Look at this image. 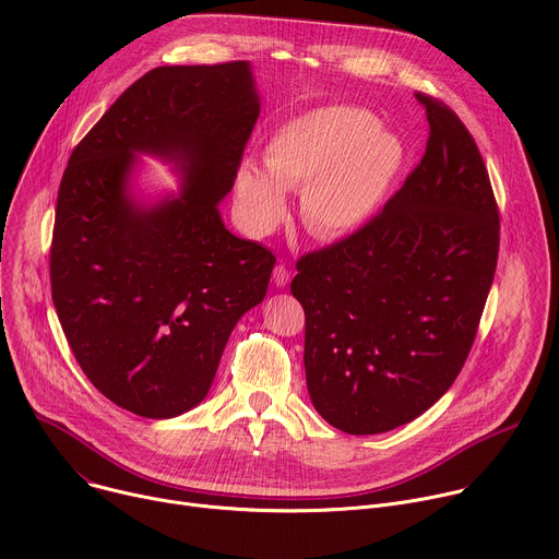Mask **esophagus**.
Segmentation results:
<instances>
[{"label":"esophagus","instance_id":"esophagus-1","mask_svg":"<svg viewBox=\"0 0 559 559\" xmlns=\"http://www.w3.org/2000/svg\"><path fill=\"white\" fill-rule=\"evenodd\" d=\"M272 278H274L276 287H285V285L292 281V272H289L283 263H278V265L274 267V272H272Z\"/></svg>","mask_w":559,"mask_h":559}]
</instances>
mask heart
<instances>
[{"label": "heart", "mask_w": 559, "mask_h": 559, "mask_svg": "<svg viewBox=\"0 0 559 559\" xmlns=\"http://www.w3.org/2000/svg\"><path fill=\"white\" fill-rule=\"evenodd\" d=\"M401 134L354 106H323L283 123L265 147V168L236 175V201L257 231L272 229L287 210L283 190L302 192L300 218L318 241H341L382 210L403 173Z\"/></svg>", "instance_id": "1"}]
</instances>
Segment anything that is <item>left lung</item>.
Wrapping results in <instances>:
<instances>
[{"mask_svg": "<svg viewBox=\"0 0 559 559\" xmlns=\"http://www.w3.org/2000/svg\"><path fill=\"white\" fill-rule=\"evenodd\" d=\"M420 164L360 231L309 252L289 289L305 309L309 397L352 436L391 431L447 393L493 283L500 212L460 117L416 93Z\"/></svg>", "mask_w": 559, "mask_h": 559, "instance_id": "obj_1", "label": "left lung"}]
</instances>
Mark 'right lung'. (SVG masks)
Returning a JSON list of instances; mask_svg holds the SVG:
<instances>
[{"instance_id": "add662e5", "label": "right lung", "mask_w": 559, "mask_h": 559, "mask_svg": "<svg viewBox=\"0 0 559 559\" xmlns=\"http://www.w3.org/2000/svg\"><path fill=\"white\" fill-rule=\"evenodd\" d=\"M261 112L248 61L145 72L72 150L63 170L50 287L88 380L143 418H175L210 391L227 338L265 298L276 257L225 229ZM175 160L179 198L147 209L127 190L135 152Z\"/></svg>"}]
</instances>
